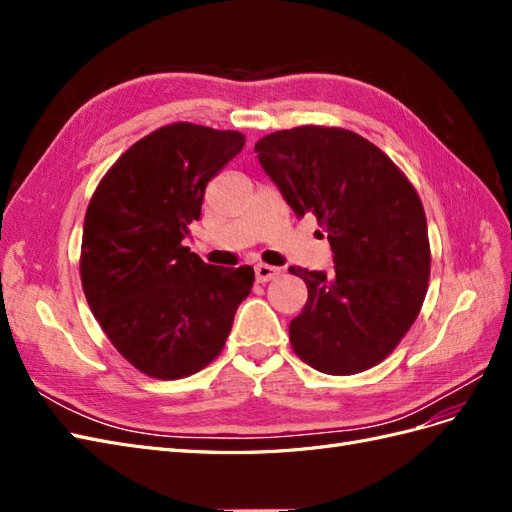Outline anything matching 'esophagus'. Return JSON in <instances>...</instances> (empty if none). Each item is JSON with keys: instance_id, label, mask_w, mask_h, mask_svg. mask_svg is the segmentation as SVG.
Listing matches in <instances>:
<instances>
[{"instance_id": "obj_1", "label": "esophagus", "mask_w": 512, "mask_h": 512, "mask_svg": "<svg viewBox=\"0 0 512 512\" xmlns=\"http://www.w3.org/2000/svg\"><path fill=\"white\" fill-rule=\"evenodd\" d=\"M254 271H256V280H258L260 284H265V282L273 280V277H277V275L282 273L280 269H277V267H271V265H256V267H254Z\"/></svg>"}]
</instances>
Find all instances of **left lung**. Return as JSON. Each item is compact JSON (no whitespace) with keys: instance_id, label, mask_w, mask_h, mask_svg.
I'll return each instance as SVG.
<instances>
[{"instance_id":"8db88e82","label":"left lung","mask_w":512,"mask_h":512,"mask_svg":"<svg viewBox=\"0 0 512 512\" xmlns=\"http://www.w3.org/2000/svg\"><path fill=\"white\" fill-rule=\"evenodd\" d=\"M254 151L297 218L327 232L331 273L290 267L307 303L290 344L322 374L378 365L408 333L427 294V220L406 175L363 136L301 126L260 138Z\"/></svg>"}]
</instances>
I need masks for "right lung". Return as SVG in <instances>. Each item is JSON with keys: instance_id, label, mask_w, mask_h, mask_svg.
<instances>
[{"instance_id": "1", "label": "right lung", "mask_w": 512, "mask_h": 512, "mask_svg": "<svg viewBox=\"0 0 512 512\" xmlns=\"http://www.w3.org/2000/svg\"><path fill=\"white\" fill-rule=\"evenodd\" d=\"M243 145L241 132L170 123L123 153L89 200L87 303L123 359L151 378L207 367L252 290V267H213L183 245L207 183Z\"/></svg>"}]
</instances>
